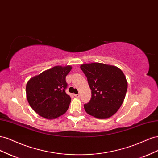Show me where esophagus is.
I'll return each mask as SVG.
<instances>
[{
  "mask_svg": "<svg viewBox=\"0 0 158 158\" xmlns=\"http://www.w3.org/2000/svg\"><path fill=\"white\" fill-rule=\"evenodd\" d=\"M74 96H75V97H77V98H79V97H80V94H75Z\"/></svg>",
  "mask_w": 158,
  "mask_h": 158,
  "instance_id": "34e87169",
  "label": "esophagus"
}]
</instances>
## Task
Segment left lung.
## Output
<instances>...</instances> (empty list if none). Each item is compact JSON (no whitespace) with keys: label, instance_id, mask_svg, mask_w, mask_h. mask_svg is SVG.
<instances>
[{"label":"left lung","instance_id":"1","mask_svg":"<svg viewBox=\"0 0 158 158\" xmlns=\"http://www.w3.org/2000/svg\"><path fill=\"white\" fill-rule=\"evenodd\" d=\"M81 69L87 77L91 98L84 105L87 114L105 119L120 109L127 93L128 83L118 67L100 63L83 64Z\"/></svg>","mask_w":158,"mask_h":158}]
</instances>
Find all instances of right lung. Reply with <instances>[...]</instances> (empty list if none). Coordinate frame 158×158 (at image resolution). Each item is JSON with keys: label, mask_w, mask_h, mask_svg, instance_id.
<instances>
[{"label": "right lung", "mask_w": 158, "mask_h": 158, "mask_svg": "<svg viewBox=\"0 0 158 158\" xmlns=\"http://www.w3.org/2000/svg\"><path fill=\"white\" fill-rule=\"evenodd\" d=\"M71 67L56 66L31 78L26 84V97L32 109L47 119L56 118L67 110L71 97L65 93V77Z\"/></svg>", "instance_id": "obj_1"}]
</instances>
